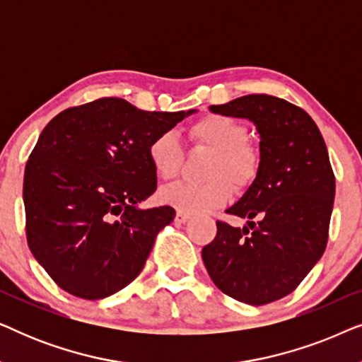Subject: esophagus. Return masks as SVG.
<instances>
[{
    "instance_id": "34e87169",
    "label": "esophagus",
    "mask_w": 362,
    "mask_h": 362,
    "mask_svg": "<svg viewBox=\"0 0 362 362\" xmlns=\"http://www.w3.org/2000/svg\"><path fill=\"white\" fill-rule=\"evenodd\" d=\"M187 221H189V216H187V214H182V212H177L176 217H175V222H176V224H186Z\"/></svg>"
}]
</instances>
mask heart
I'll use <instances>...</instances> for the list:
<instances>
[{
  "label": "heart",
  "instance_id": "obj_1",
  "mask_svg": "<svg viewBox=\"0 0 362 362\" xmlns=\"http://www.w3.org/2000/svg\"><path fill=\"white\" fill-rule=\"evenodd\" d=\"M196 145L212 151L206 182H177L160 192L163 204L182 214L194 216L219 209L230 201L232 187L244 189L255 181L260 170V155L247 141L249 130L244 123L226 115H207L189 128ZM148 160L158 177L170 181L180 175L182 148L173 132H163L148 145Z\"/></svg>",
  "mask_w": 362,
  "mask_h": 362
}]
</instances>
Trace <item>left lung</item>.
I'll return each mask as SVG.
<instances>
[{"mask_svg": "<svg viewBox=\"0 0 362 362\" xmlns=\"http://www.w3.org/2000/svg\"><path fill=\"white\" fill-rule=\"evenodd\" d=\"M209 110L254 123L260 170L226 211L247 226L217 221L202 260L226 295L247 305L272 303L291 293L326 249L336 189L328 150L313 118L284 98L252 93Z\"/></svg>", "mask_w": 362, "mask_h": 362, "instance_id": "left-lung-1", "label": "left lung"}]
</instances>
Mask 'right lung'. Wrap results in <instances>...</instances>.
I'll return each instance as SVG.
<instances>
[{
  "instance_id": "obj_1",
  "label": "right lung",
  "mask_w": 362,
  "mask_h": 362,
  "mask_svg": "<svg viewBox=\"0 0 362 362\" xmlns=\"http://www.w3.org/2000/svg\"><path fill=\"white\" fill-rule=\"evenodd\" d=\"M197 110L145 112L105 97L47 123L24 170L26 237L34 259L74 296L100 300L136 279L170 206L156 191L148 145Z\"/></svg>"
}]
</instances>
